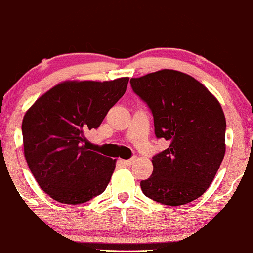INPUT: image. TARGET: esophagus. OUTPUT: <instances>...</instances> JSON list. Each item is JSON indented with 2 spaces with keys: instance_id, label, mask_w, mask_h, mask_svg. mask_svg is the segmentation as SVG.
<instances>
[{
  "instance_id": "obj_1",
  "label": "esophagus",
  "mask_w": 253,
  "mask_h": 253,
  "mask_svg": "<svg viewBox=\"0 0 253 253\" xmlns=\"http://www.w3.org/2000/svg\"><path fill=\"white\" fill-rule=\"evenodd\" d=\"M134 162H136V158H131L129 160H124V164L126 166H132Z\"/></svg>"
}]
</instances>
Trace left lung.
Masks as SVG:
<instances>
[{
    "mask_svg": "<svg viewBox=\"0 0 253 253\" xmlns=\"http://www.w3.org/2000/svg\"><path fill=\"white\" fill-rule=\"evenodd\" d=\"M130 83L153 114L155 136L169 141L168 148L152 158L153 172L140 182L141 191L169 206L199 198L226 153V117L220 102L197 79L170 69Z\"/></svg>",
    "mask_w": 253,
    "mask_h": 253,
    "instance_id": "8db88e82",
    "label": "left lung"
}]
</instances>
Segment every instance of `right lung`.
<instances>
[{"mask_svg": "<svg viewBox=\"0 0 253 253\" xmlns=\"http://www.w3.org/2000/svg\"><path fill=\"white\" fill-rule=\"evenodd\" d=\"M127 82V77L65 81L27 109L22 123L24 155L38 184L56 202L77 205L106 190L116 160L89 151L85 133L101 124Z\"/></svg>", "mask_w": 253, "mask_h": 253, "instance_id": "add662e5", "label": "right lung"}]
</instances>
